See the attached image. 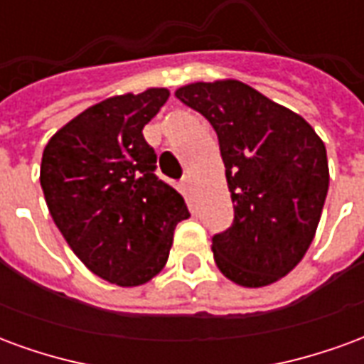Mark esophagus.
<instances>
[{
    "mask_svg": "<svg viewBox=\"0 0 364 364\" xmlns=\"http://www.w3.org/2000/svg\"><path fill=\"white\" fill-rule=\"evenodd\" d=\"M181 185H183V189L187 191V193H191L193 191V179H191V175L187 173L185 177L181 179Z\"/></svg>",
    "mask_w": 364,
    "mask_h": 364,
    "instance_id": "34e87169",
    "label": "esophagus"
}]
</instances>
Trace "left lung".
<instances>
[{
  "mask_svg": "<svg viewBox=\"0 0 364 364\" xmlns=\"http://www.w3.org/2000/svg\"><path fill=\"white\" fill-rule=\"evenodd\" d=\"M175 97L218 136L234 222L213 236L230 281L265 287L296 267L310 247L329 185L326 146L296 112L236 80L191 83Z\"/></svg>",
  "mask_w": 364,
  "mask_h": 364,
  "instance_id": "8db88e82",
  "label": "left lung"
}]
</instances>
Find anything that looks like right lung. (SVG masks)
Returning <instances> with one entry per match:
<instances>
[{
	"mask_svg": "<svg viewBox=\"0 0 364 364\" xmlns=\"http://www.w3.org/2000/svg\"><path fill=\"white\" fill-rule=\"evenodd\" d=\"M167 90L111 97L60 128L46 144L41 187L52 220L83 265L119 287L158 274L173 230L191 214L156 175V151L142 134Z\"/></svg>",
	"mask_w": 364,
	"mask_h": 364,
	"instance_id": "add662e5",
	"label": "right lung"
}]
</instances>
